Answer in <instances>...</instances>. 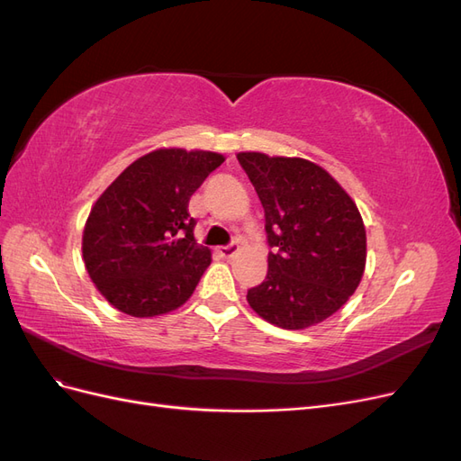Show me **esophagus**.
I'll return each mask as SVG.
<instances>
[{"mask_svg": "<svg viewBox=\"0 0 461 461\" xmlns=\"http://www.w3.org/2000/svg\"><path fill=\"white\" fill-rule=\"evenodd\" d=\"M217 252H219V256L221 258H232L236 252H239V244H236V242H230V244H227V246H221L219 249H217Z\"/></svg>", "mask_w": 461, "mask_h": 461, "instance_id": "obj_1", "label": "esophagus"}]
</instances>
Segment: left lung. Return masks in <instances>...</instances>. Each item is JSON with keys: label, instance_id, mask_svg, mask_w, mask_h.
I'll list each match as a JSON object with an SVG mask.
<instances>
[{"label": "left lung", "instance_id": "1", "mask_svg": "<svg viewBox=\"0 0 461 461\" xmlns=\"http://www.w3.org/2000/svg\"><path fill=\"white\" fill-rule=\"evenodd\" d=\"M265 212L273 248L265 281L248 303L269 323L298 330L350 298L366 269V227L354 200L319 165L300 158L239 153Z\"/></svg>", "mask_w": 461, "mask_h": 461}]
</instances>
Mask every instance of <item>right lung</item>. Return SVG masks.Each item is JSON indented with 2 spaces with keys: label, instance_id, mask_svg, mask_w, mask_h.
<instances>
[{
  "label": "right lung",
  "instance_id": "1",
  "mask_svg": "<svg viewBox=\"0 0 461 461\" xmlns=\"http://www.w3.org/2000/svg\"><path fill=\"white\" fill-rule=\"evenodd\" d=\"M225 161L221 153L156 149L124 169L88 215L82 258L92 283L122 313L180 308L212 263L194 240L188 202Z\"/></svg>",
  "mask_w": 461,
  "mask_h": 461
}]
</instances>
